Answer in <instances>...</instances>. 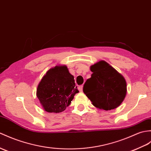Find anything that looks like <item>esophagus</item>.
Wrapping results in <instances>:
<instances>
[{"instance_id":"34e87169","label":"esophagus","mask_w":151,"mask_h":151,"mask_svg":"<svg viewBox=\"0 0 151 151\" xmlns=\"http://www.w3.org/2000/svg\"><path fill=\"white\" fill-rule=\"evenodd\" d=\"M78 90H79V91H80V92H82L83 91V86L82 85V86H80L78 87Z\"/></svg>"}]
</instances>
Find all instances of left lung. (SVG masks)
<instances>
[{
  "instance_id": "1",
  "label": "left lung",
  "mask_w": 151,
  "mask_h": 151,
  "mask_svg": "<svg viewBox=\"0 0 151 151\" xmlns=\"http://www.w3.org/2000/svg\"><path fill=\"white\" fill-rule=\"evenodd\" d=\"M91 77L84 84L83 91L94 106L106 111L118 107L127 93L124 77L104 60L90 68Z\"/></svg>"
}]
</instances>
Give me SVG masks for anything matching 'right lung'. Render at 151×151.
Instances as JSON below:
<instances>
[{
  "label": "right lung",
  "instance_id": "add662e5",
  "mask_svg": "<svg viewBox=\"0 0 151 151\" xmlns=\"http://www.w3.org/2000/svg\"><path fill=\"white\" fill-rule=\"evenodd\" d=\"M78 92L67 66L56 65L48 70L38 83L37 96L45 111L57 113L64 111Z\"/></svg>",
  "mask_w": 151,
  "mask_h": 151
}]
</instances>
